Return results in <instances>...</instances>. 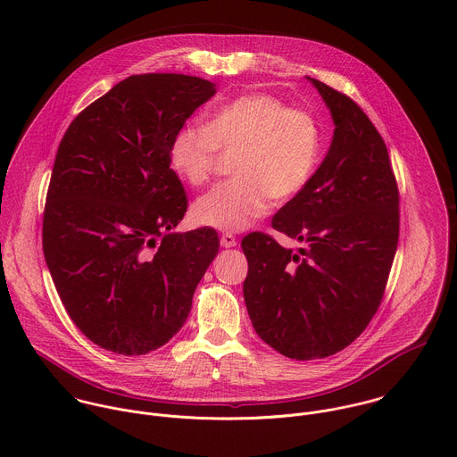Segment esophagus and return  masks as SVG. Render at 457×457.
Wrapping results in <instances>:
<instances>
[{
  "mask_svg": "<svg viewBox=\"0 0 457 457\" xmlns=\"http://www.w3.org/2000/svg\"><path fill=\"white\" fill-rule=\"evenodd\" d=\"M220 245H222V247H233V245H237V238H235V235H231V233H224V235L220 237Z\"/></svg>",
  "mask_w": 457,
  "mask_h": 457,
  "instance_id": "esophagus-1",
  "label": "esophagus"
}]
</instances>
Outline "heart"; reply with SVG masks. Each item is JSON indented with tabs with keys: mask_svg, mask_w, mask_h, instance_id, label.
<instances>
[{
	"mask_svg": "<svg viewBox=\"0 0 457 457\" xmlns=\"http://www.w3.org/2000/svg\"><path fill=\"white\" fill-rule=\"evenodd\" d=\"M321 146L316 119L268 94L240 96L217 108L206 126L186 124L170 141L171 170L189 186L212 180L219 152L235 155V179L193 204V219L220 231H242L275 201H289L311 180Z\"/></svg>",
	"mask_w": 457,
	"mask_h": 457,
	"instance_id": "b5f03b06",
	"label": "heart"
}]
</instances>
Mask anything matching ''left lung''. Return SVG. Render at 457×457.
<instances>
[{
    "mask_svg": "<svg viewBox=\"0 0 457 457\" xmlns=\"http://www.w3.org/2000/svg\"><path fill=\"white\" fill-rule=\"evenodd\" d=\"M337 124L328 157L271 226L242 240L244 300L256 335L287 358H328L376 314L400 237V191L385 141L345 94L311 79Z\"/></svg>",
    "mask_w": 457,
    "mask_h": 457,
    "instance_id": "1",
    "label": "left lung"
}]
</instances>
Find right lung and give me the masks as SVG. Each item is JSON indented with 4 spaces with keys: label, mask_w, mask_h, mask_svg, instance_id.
<instances>
[{
    "label": "right lung",
    "mask_w": 457,
    "mask_h": 457,
    "mask_svg": "<svg viewBox=\"0 0 457 457\" xmlns=\"http://www.w3.org/2000/svg\"><path fill=\"white\" fill-rule=\"evenodd\" d=\"M213 94L195 76H129L59 143L43 253L69 316L106 351L141 356L168 344L219 253L213 228L171 233L187 197L168 159L177 129Z\"/></svg>",
    "instance_id": "1"
}]
</instances>
